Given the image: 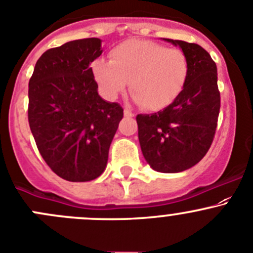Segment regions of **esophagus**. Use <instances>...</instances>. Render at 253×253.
Returning <instances> with one entry per match:
<instances>
[{"instance_id":"obj_1","label":"esophagus","mask_w":253,"mask_h":253,"mask_svg":"<svg viewBox=\"0 0 253 253\" xmlns=\"http://www.w3.org/2000/svg\"><path fill=\"white\" fill-rule=\"evenodd\" d=\"M124 115H125V116H126V117H133V116H134L133 112H132L131 110H128V109H125V110H124Z\"/></svg>"}]
</instances>
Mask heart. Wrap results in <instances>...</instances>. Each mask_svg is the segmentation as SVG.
Segmentation results:
<instances>
[{
	"instance_id": "obj_1",
	"label": "heart",
	"mask_w": 253,
	"mask_h": 253,
	"mask_svg": "<svg viewBox=\"0 0 253 253\" xmlns=\"http://www.w3.org/2000/svg\"><path fill=\"white\" fill-rule=\"evenodd\" d=\"M110 63L95 60L91 73L105 97L116 99L129 90L134 101L149 111L171 104L185 87L190 72L186 54L147 39H128L109 54Z\"/></svg>"
}]
</instances>
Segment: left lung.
I'll use <instances>...</instances> for the list:
<instances>
[{"instance_id": "left-lung-1", "label": "left lung", "mask_w": 253, "mask_h": 253, "mask_svg": "<svg viewBox=\"0 0 253 253\" xmlns=\"http://www.w3.org/2000/svg\"><path fill=\"white\" fill-rule=\"evenodd\" d=\"M178 45L190 64L181 94L164 110L137 115L142 153L152 169L179 173L199 163L214 139L220 112L217 69L210 54L195 43L163 38Z\"/></svg>"}]
</instances>
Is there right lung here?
I'll list each match as a JSON object with an SVG mask.
<instances>
[{"label":"right lung","instance_id":"right-lung-1","mask_svg":"<svg viewBox=\"0 0 253 253\" xmlns=\"http://www.w3.org/2000/svg\"><path fill=\"white\" fill-rule=\"evenodd\" d=\"M101 39L85 38L48 49L28 85V122L49 168L69 181L94 180L107 164L124 109L97 92L92 61Z\"/></svg>","mask_w":253,"mask_h":253}]
</instances>
